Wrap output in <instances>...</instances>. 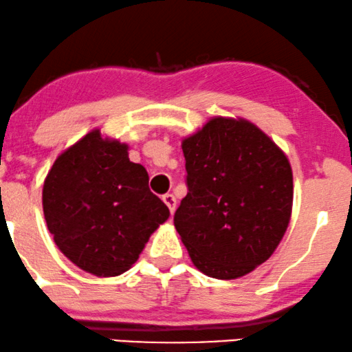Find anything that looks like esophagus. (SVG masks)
Returning <instances> with one entry per match:
<instances>
[{"label": "esophagus", "instance_id": "34e87169", "mask_svg": "<svg viewBox=\"0 0 352 352\" xmlns=\"http://www.w3.org/2000/svg\"><path fill=\"white\" fill-rule=\"evenodd\" d=\"M162 199H164V203L167 204V208H168V211H170V214H173V212H175V208H177L175 197H173L172 193H167V195H164Z\"/></svg>", "mask_w": 352, "mask_h": 352}]
</instances>
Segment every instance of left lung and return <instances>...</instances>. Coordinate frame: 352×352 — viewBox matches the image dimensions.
<instances>
[{
    "mask_svg": "<svg viewBox=\"0 0 352 352\" xmlns=\"http://www.w3.org/2000/svg\"><path fill=\"white\" fill-rule=\"evenodd\" d=\"M188 193L173 216L201 273L235 279L273 255L292 211V170L247 120L216 117L182 143Z\"/></svg>",
    "mask_w": 352,
    "mask_h": 352,
    "instance_id": "left-lung-1",
    "label": "left lung"
}]
</instances>
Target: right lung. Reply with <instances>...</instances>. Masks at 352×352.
<instances>
[{
    "label": "right lung",
    "instance_id": "add662e5",
    "mask_svg": "<svg viewBox=\"0 0 352 352\" xmlns=\"http://www.w3.org/2000/svg\"><path fill=\"white\" fill-rule=\"evenodd\" d=\"M148 184L126 144L87 133L58 155L43 184V214L58 248L87 273H124L170 214Z\"/></svg>",
    "mask_w": 352,
    "mask_h": 352
}]
</instances>
